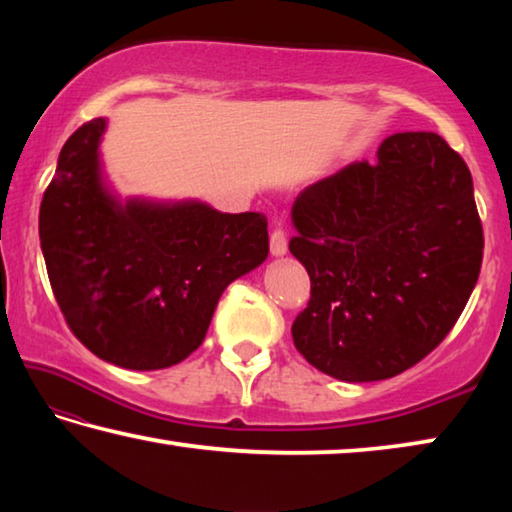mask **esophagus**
<instances>
[{
  "instance_id": "34e87169",
  "label": "esophagus",
  "mask_w": 512,
  "mask_h": 512,
  "mask_svg": "<svg viewBox=\"0 0 512 512\" xmlns=\"http://www.w3.org/2000/svg\"><path fill=\"white\" fill-rule=\"evenodd\" d=\"M271 253L273 255L287 253V232H284L282 228H275L271 232Z\"/></svg>"
}]
</instances>
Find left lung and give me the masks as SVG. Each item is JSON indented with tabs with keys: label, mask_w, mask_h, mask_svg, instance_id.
<instances>
[{
	"label": "left lung",
	"mask_w": 512,
	"mask_h": 512,
	"mask_svg": "<svg viewBox=\"0 0 512 512\" xmlns=\"http://www.w3.org/2000/svg\"><path fill=\"white\" fill-rule=\"evenodd\" d=\"M289 250L311 296L291 325L343 381L400 375L443 343L479 280L483 225L465 160L436 133H395L293 203Z\"/></svg>",
	"instance_id": "8db88e82"
}]
</instances>
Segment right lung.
I'll return each instance as SVG.
<instances>
[{
    "mask_svg": "<svg viewBox=\"0 0 512 512\" xmlns=\"http://www.w3.org/2000/svg\"><path fill=\"white\" fill-rule=\"evenodd\" d=\"M90 119L65 142L40 203V246L67 327L99 359L162 370L203 343L223 289L268 255L262 212L203 203L121 207L101 185Z\"/></svg>",
    "mask_w": 512,
    "mask_h": 512,
    "instance_id": "add662e5",
    "label": "right lung"
}]
</instances>
